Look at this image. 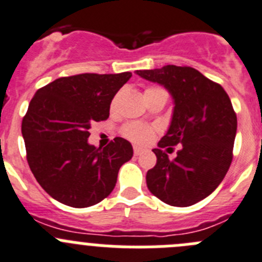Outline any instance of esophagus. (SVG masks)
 Listing matches in <instances>:
<instances>
[{
    "label": "esophagus",
    "mask_w": 262,
    "mask_h": 262,
    "mask_svg": "<svg viewBox=\"0 0 262 262\" xmlns=\"http://www.w3.org/2000/svg\"><path fill=\"white\" fill-rule=\"evenodd\" d=\"M133 152H134V155L138 156V155H141V154L143 152V150L141 147H137V146H134V147H133Z\"/></svg>",
    "instance_id": "1"
}]
</instances>
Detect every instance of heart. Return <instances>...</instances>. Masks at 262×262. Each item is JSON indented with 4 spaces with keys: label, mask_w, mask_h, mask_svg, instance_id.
I'll list each match as a JSON object with an SVG mask.
<instances>
[{
    "label": "heart",
    "mask_w": 262,
    "mask_h": 262,
    "mask_svg": "<svg viewBox=\"0 0 262 262\" xmlns=\"http://www.w3.org/2000/svg\"><path fill=\"white\" fill-rule=\"evenodd\" d=\"M160 93H167L163 88L160 86H148L146 88L145 93V99L146 98L151 97V95L160 94ZM117 102V97H115L112 99L111 108H115ZM121 133L125 137L126 139L132 141L133 143H137V145H147L148 142H151V139L154 138L156 133V128L152 125H148V124L145 123H139V121H132V123L125 124L121 129Z\"/></svg>",
    "instance_id": "obj_1"
}]
</instances>
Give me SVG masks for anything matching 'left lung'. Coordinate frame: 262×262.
<instances>
[{"label":"left lung","instance_id":"obj_1","mask_svg":"<svg viewBox=\"0 0 262 262\" xmlns=\"http://www.w3.org/2000/svg\"><path fill=\"white\" fill-rule=\"evenodd\" d=\"M137 75L164 85L174 99L168 133L154 148L156 164L147 187L161 202L189 207L217 189L233 160L236 114L224 88L192 67L168 64ZM181 145L170 161L161 148Z\"/></svg>","mask_w":262,"mask_h":262}]
</instances>
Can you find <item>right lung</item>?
<instances>
[{"mask_svg":"<svg viewBox=\"0 0 262 262\" xmlns=\"http://www.w3.org/2000/svg\"><path fill=\"white\" fill-rule=\"evenodd\" d=\"M130 77V72L60 77L31 99L21 121L27 161L51 198L86 208L111 194L133 148L121 137L103 148L89 145L88 138L94 121L108 119L112 98Z\"/></svg>","mask_w":262,"mask_h":262,"instance_id":"1","label":"right lung"}]
</instances>
